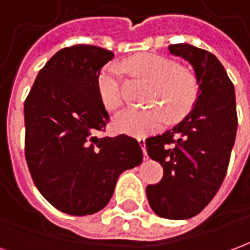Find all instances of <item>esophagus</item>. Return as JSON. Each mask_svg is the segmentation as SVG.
<instances>
[{
    "label": "esophagus",
    "instance_id": "esophagus-1",
    "mask_svg": "<svg viewBox=\"0 0 250 250\" xmlns=\"http://www.w3.org/2000/svg\"><path fill=\"white\" fill-rule=\"evenodd\" d=\"M138 142H139L142 150H143V157H145V159H147L148 155H147V151H146V139H145V138H138Z\"/></svg>",
    "mask_w": 250,
    "mask_h": 250
}]
</instances>
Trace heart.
<instances>
[{
    "instance_id": "heart-1",
    "label": "heart",
    "mask_w": 250,
    "mask_h": 250,
    "mask_svg": "<svg viewBox=\"0 0 250 250\" xmlns=\"http://www.w3.org/2000/svg\"><path fill=\"white\" fill-rule=\"evenodd\" d=\"M122 66L154 84L150 104L162 106L150 109H125L114 120L115 130L128 135L145 136L161 130L167 122H177L191 111L197 102L199 82L195 73L178 65L167 57L145 53L125 59ZM123 72L116 64L104 66L98 77V89L102 103L108 111H118L122 98Z\"/></svg>"
}]
</instances>
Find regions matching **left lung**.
<instances>
[{"label":"left lung","mask_w":250,"mask_h":250,"mask_svg":"<svg viewBox=\"0 0 250 250\" xmlns=\"http://www.w3.org/2000/svg\"><path fill=\"white\" fill-rule=\"evenodd\" d=\"M168 52L191 64L199 92L182 122L146 139L148 157L163 167L161 182L148 185L146 194L159 217L188 220L204 210L225 178L236 141V95L213 53L190 44H174Z\"/></svg>","instance_id":"1"}]
</instances>
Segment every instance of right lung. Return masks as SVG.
Returning <instances> with one entry per match:
<instances>
[{
  "label": "right lung",
  "instance_id": "right-lung-1",
  "mask_svg": "<svg viewBox=\"0 0 250 250\" xmlns=\"http://www.w3.org/2000/svg\"><path fill=\"white\" fill-rule=\"evenodd\" d=\"M112 57V52L95 45L64 48L39 72L25 100L30 175L42 197L66 214L103 209L120 174L143 161L135 138L95 135L109 122L98 77Z\"/></svg>",
  "mask_w": 250,
  "mask_h": 250
}]
</instances>
